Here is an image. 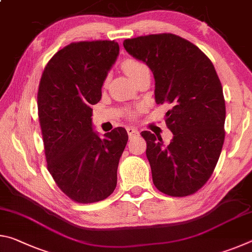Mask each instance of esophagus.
Listing matches in <instances>:
<instances>
[{"label":"esophagus","mask_w":252,"mask_h":252,"mask_svg":"<svg viewBox=\"0 0 252 252\" xmlns=\"http://www.w3.org/2000/svg\"><path fill=\"white\" fill-rule=\"evenodd\" d=\"M126 132H127V134H129V138H134V136L139 135V131L134 129V127H127Z\"/></svg>","instance_id":"esophagus-1"}]
</instances>
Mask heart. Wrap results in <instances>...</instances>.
<instances>
[{"label": "heart", "mask_w": 252, "mask_h": 252, "mask_svg": "<svg viewBox=\"0 0 252 252\" xmlns=\"http://www.w3.org/2000/svg\"><path fill=\"white\" fill-rule=\"evenodd\" d=\"M121 66L123 71H125L133 81L138 79L140 75L144 73V72L149 71L146 63H143L142 61H140V60H136L133 58H127L126 60H123Z\"/></svg>", "instance_id": "1"}]
</instances>
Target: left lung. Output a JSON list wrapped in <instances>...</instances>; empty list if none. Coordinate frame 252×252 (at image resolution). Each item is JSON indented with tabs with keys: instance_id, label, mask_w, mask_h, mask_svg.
I'll return each mask as SVG.
<instances>
[{
	"instance_id": "8db88e82",
	"label": "left lung",
	"mask_w": 252,
	"mask_h": 252,
	"mask_svg": "<svg viewBox=\"0 0 252 252\" xmlns=\"http://www.w3.org/2000/svg\"><path fill=\"white\" fill-rule=\"evenodd\" d=\"M123 46L151 69L157 103L171 106V142L141 132L153 183L171 197L193 194L210 179L224 141L225 103L215 66L197 45L171 33L126 39Z\"/></svg>"
}]
</instances>
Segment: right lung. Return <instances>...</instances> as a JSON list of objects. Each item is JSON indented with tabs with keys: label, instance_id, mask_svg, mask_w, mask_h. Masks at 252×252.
I'll return each instance as SVG.
<instances>
[{
	"label": "right lung",
	"instance_id": "1",
	"mask_svg": "<svg viewBox=\"0 0 252 252\" xmlns=\"http://www.w3.org/2000/svg\"><path fill=\"white\" fill-rule=\"evenodd\" d=\"M116 41L73 42L45 65L37 91V113L48 170L71 200H104L117 187L119 160L127 142L125 127L100 138L91 106L119 54Z\"/></svg>",
	"mask_w": 252,
	"mask_h": 252
}]
</instances>
